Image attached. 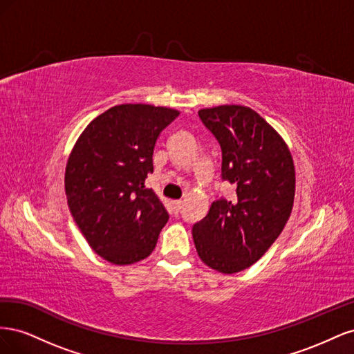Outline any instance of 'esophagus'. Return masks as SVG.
<instances>
[{
	"label": "esophagus",
	"instance_id": "obj_1",
	"mask_svg": "<svg viewBox=\"0 0 354 354\" xmlns=\"http://www.w3.org/2000/svg\"><path fill=\"white\" fill-rule=\"evenodd\" d=\"M181 207H183V202H181V201H174L173 202V208H174L176 212H178L181 209Z\"/></svg>",
	"mask_w": 354,
	"mask_h": 354
}]
</instances>
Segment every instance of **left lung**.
<instances>
[{
  "instance_id": "left-lung-1",
  "label": "left lung",
  "mask_w": 354,
  "mask_h": 354,
  "mask_svg": "<svg viewBox=\"0 0 354 354\" xmlns=\"http://www.w3.org/2000/svg\"><path fill=\"white\" fill-rule=\"evenodd\" d=\"M221 147V180L236 196L212 202L194 224L198 255L211 269L232 274L248 269L282 233L295 194L292 156L282 137L255 111L224 104L198 112Z\"/></svg>"
}]
</instances>
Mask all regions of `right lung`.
<instances>
[{"label": "right lung", "mask_w": 354, "mask_h": 354, "mask_svg": "<svg viewBox=\"0 0 354 354\" xmlns=\"http://www.w3.org/2000/svg\"><path fill=\"white\" fill-rule=\"evenodd\" d=\"M180 115L152 104L113 106L80 136L65 174L68 205L94 252L124 266L155 250L168 212L145 187L160 131Z\"/></svg>", "instance_id": "1"}]
</instances>
